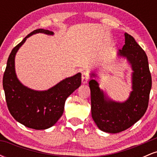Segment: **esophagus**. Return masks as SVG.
Listing matches in <instances>:
<instances>
[{"instance_id": "1", "label": "esophagus", "mask_w": 157, "mask_h": 157, "mask_svg": "<svg viewBox=\"0 0 157 157\" xmlns=\"http://www.w3.org/2000/svg\"><path fill=\"white\" fill-rule=\"evenodd\" d=\"M89 80V74L86 71H82V82L83 84H86Z\"/></svg>"}]
</instances>
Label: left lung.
I'll list each match as a JSON object with an SVG mask.
<instances>
[{"label": "left lung", "mask_w": 157, "mask_h": 157, "mask_svg": "<svg viewBox=\"0 0 157 157\" xmlns=\"http://www.w3.org/2000/svg\"><path fill=\"white\" fill-rule=\"evenodd\" d=\"M125 45L118 56L125 57L133 70L132 91L125 102L109 99L98 82L91 79V116L97 127L104 132L117 134L130 128L145 114L147 109L152 80L147 57L132 36L125 33ZM91 77H96L91 73Z\"/></svg>", "instance_id": "8db88e82"}]
</instances>
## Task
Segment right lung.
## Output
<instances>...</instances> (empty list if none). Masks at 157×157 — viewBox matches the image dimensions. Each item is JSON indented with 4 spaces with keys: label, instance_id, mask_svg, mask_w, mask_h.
<instances>
[{
    "label": "right lung",
    "instance_id": "add662e5",
    "mask_svg": "<svg viewBox=\"0 0 157 157\" xmlns=\"http://www.w3.org/2000/svg\"><path fill=\"white\" fill-rule=\"evenodd\" d=\"M37 33L54 35L49 30L38 29L29 34L12 50L3 75V87L11 115L26 127L45 130L61 117L67 97L81 85V74L64 79L46 91H35L23 86L15 73V55L26 39Z\"/></svg>",
    "mask_w": 157,
    "mask_h": 157
}]
</instances>
